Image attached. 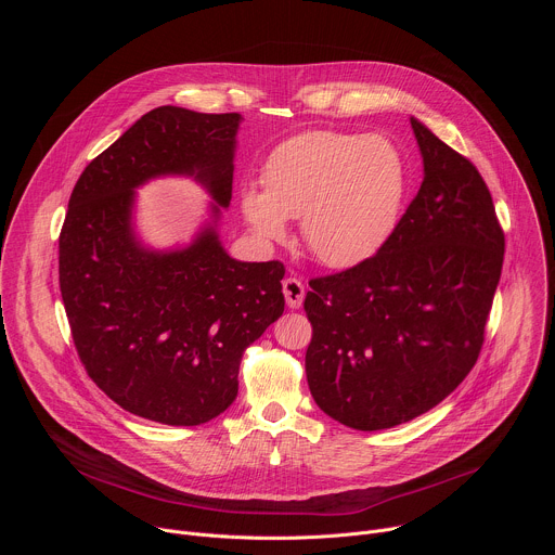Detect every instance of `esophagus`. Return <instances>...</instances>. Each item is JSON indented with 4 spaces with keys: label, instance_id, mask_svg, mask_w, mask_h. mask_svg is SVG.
I'll list each match as a JSON object with an SVG mask.
<instances>
[{
    "label": "esophagus",
    "instance_id": "1",
    "mask_svg": "<svg viewBox=\"0 0 555 555\" xmlns=\"http://www.w3.org/2000/svg\"><path fill=\"white\" fill-rule=\"evenodd\" d=\"M283 294H285L287 307L298 309L302 305V300H305V285L298 279L289 276V279L283 281Z\"/></svg>",
    "mask_w": 555,
    "mask_h": 555
}]
</instances>
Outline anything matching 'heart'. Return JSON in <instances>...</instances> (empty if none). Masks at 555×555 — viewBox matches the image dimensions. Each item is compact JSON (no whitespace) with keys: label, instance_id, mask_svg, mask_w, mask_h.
Here are the masks:
<instances>
[{"label":"heart","instance_id":"1","mask_svg":"<svg viewBox=\"0 0 555 555\" xmlns=\"http://www.w3.org/2000/svg\"><path fill=\"white\" fill-rule=\"evenodd\" d=\"M240 204L261 240H281L300 217L305 246L332 268L371 259L398 225L406 195L404 157L388 138L307 131L281 142Z\"/></svg>","mask_w":555,"mask_h":555}]
</instances>
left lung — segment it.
I'll list each match as a JSON object with an SVG mask.
<instances>
[{"mask_svg":"<svg viewBox=\"0 0 555 555\" xmlns=\"http://www.w3.org/2000/svg\"><path fill=\"white\" fill-rule=\"evenodd\" d=\"M424 182L371 259L311 279L305 353L313 402L356 430L400 426L437 406L479 358L505 234L467 157L411 118Z\"/></svg>","mask_w":555,"mask_h":555,"instance_id":"left-lung-1","label":"left lung"}]
</instances>
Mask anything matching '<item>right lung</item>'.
<instances>
[{
  "instance_id": "1",
  "label": "right lung",
  "mask_w": 555,
  "mask_h": 555,
  "mask_svg": "<svg viewBox=\"0 0 555 555\" xmlns=\"http://www.w3.org/2000/svg\"><path fill=\"white\" fill-rule=\"evenodd\" d=\"M242 114L165 105L135 120L78 178L59 236V285L88 375L120 409L199 426L240 390L244 351L285 307L283 263L232 259L217 232L232 197ZM186 175L214 197L211 221L184 249L134 236V189Z\"/></svg>"
}]
</instances>
